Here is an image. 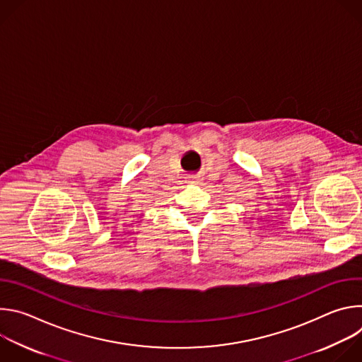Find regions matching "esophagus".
<instances>
[{
	"instance_id": "esophagus-1",
	"label": "esophagus",
	"mask_w": 362,
	"mask_h": 362,
	"mask_svg": "<svg viewBox=\"0 0 362 362\" xmlns=\"http://www.w3.org/2000/svg\"><path fill=\"white\" fill-rule=\"evenodd\" d=\"M187 179H189L187 182H190V183H194V182H199V180H200L199 176H196V175H192V176H189Z\"/></svg>"
}]
</instances>
